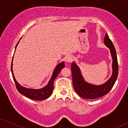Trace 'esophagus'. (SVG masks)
<instances>
[{
    "label": "esophagus",
    "instance_id": "obj_1",
    "mask_svg": "<svg viewBox=\"0 0 128 128\" xmlns=\"http://www.w3.org/2000/svg\"><path fill=\"white\" fill-rule=\"evenodd\" d=\"M73 60V57L71 55H68L65 58V61L68 63H70Z\"/></svg>",
    "mask_w": 128,
    "mask_h": 128
}]
</instances>
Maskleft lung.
<instances>
[{
	"instance_id": "8db88e82",
	"label": "left lung",
	"mask_w": 128,
	"mask_h": 128,
	"mask_svg": "<svg viewBox=\"0 0 128 128\" xmlns=\"http://www.w3.org/2000/svg\"><path fill=\"white\" fill-rule=\"evenodd\" d=\"M104 42L105 45L110 50L112 58V74L110 79L101 85H94L88 83L82 76L80 68L73 62L72 64L71 70L72 73L73 87L75 92L80 97L86 99L98 98L106 95L111 90L116 82L118 75V64L115 47L111 40L106 34Z\"/></svg>"
}]
</instances>
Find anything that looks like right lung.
Segmentation results:
<instances>
[{
  "mask_svg": "<svg viewBox=\"0 0 128 128\" xmlns=\"http://www.w3.org/2000/svg\"><path fill=\"white\" fill-rule=\"evenodd\" d=\"M19 43V41L18 43L17 44L16 46V47ZM64 67V62H62L59 64L58 65L56 66L55 70H54L53 74L50 78V79L49 82L48 84L46 86L43 87L41 89H32V88H25V87L22 86L18 83V82L16 81V78L14 76L13 72V59H12V62L11 64V71L12 73V76H13V78L14 81L15 82L17 90L20 92L21 94L24 95L26 97H27L28 98H30L31 100H34L36 101H40V100H44L47 99L48 98L50 97L52 95V92H53L54 90V80L58 76V74L60 73V72L62 69H63Z\"/></svg>",
  "mask_w": 128,
  "mask_h": 128,
  "instance_id": "right-lung-1",
  "label": "right lung"
}]
</instances>
